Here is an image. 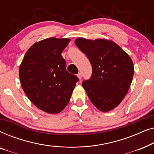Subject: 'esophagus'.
Here are the masks:
<instances>
[{
  "mask_svg": "<svg viewBox=\"0 0 154 154\" xmlns=\"http://www.w3.org/2000/svg\"><path fill=\"white\" fill-rule=\"evenodd\" d=\"M77 76H78V78H79V80H81L82 79V73H79L77 74Z\"/></svg>",
  "mask_w": 154,
  "mask_h": 154,
  "instance_id": "esophagus-1",
  "label": "esophagus"
}]
</instances>
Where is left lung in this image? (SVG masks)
Wrapping results in <instances>:
<instances>
[{"label": "left lung", "mask_w": 154, "mask_h": 154, "mask_svg": "<svg viewBox=\"0 0 154 154\" xmlns=\"http://www.w3.org/2000/svg\"><path fill=\"white\" fill-rule=\"evenodd\" d=\"M75 44L92 64L91 78L82 83L90 100L101 111L113 110L122 102L131 85L134 74L131 58L109 39L78 38Z\"/></svg>", "instance_id": "obj_1"}]
</instances>
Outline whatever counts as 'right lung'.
I'll list each match as a JSON object with an SVG mask.
<instances>
[{
	"instance_id": "1",
	"label": "right lung",
	"mask_w": 154,
	"mask_h": 154,
	"mask_svg": "<svg viewBox=\"0 0 154 154\" xmlns=\"http://www.w3.org/2000/svg\"><path fill=\"white\" fill-rule=\"evenodd\" d=\"M71 39L49 38L29 48L19 69L21 85L37 108L56 114L69 104L79 81L66 71L62 52Z\"/></svg>"
}]
</instances>
